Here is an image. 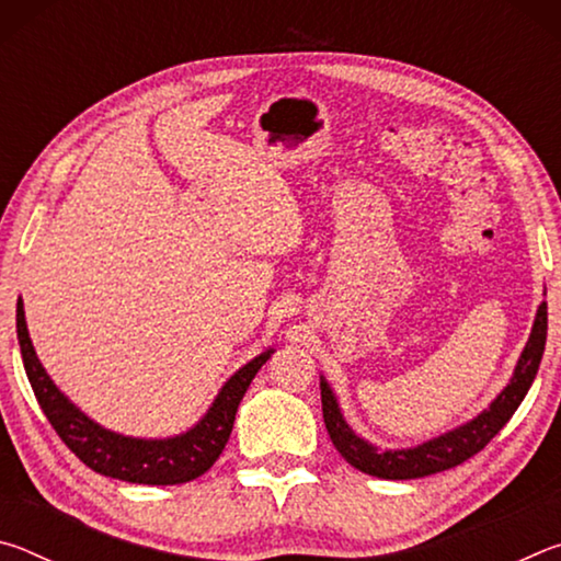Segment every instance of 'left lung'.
Here are the masks:
<instances>
[{
	"label": "left lung",
	"mask_w": 561,
	"mask_h": 561,
	"mask_svg": "<svg viewBox=\"0 0 561 561\" xmlns=\"http://www.w3.org/2000/svg\"><path fill=\"white\" fill-rule=\"evenodd\" d=\"M547 341V304L537 309L535 327L525 351L517 360L515 376H512L510 386L502 391L495 401L490 403L488 411H482L474 421L460 425L450 433L433 438L428 443L417 445L411 450H386L378 453L366 440L348 428L344 417L339 413L336 398L331 393L327 381H321V411H324V423L329 431V438L334 448L344 455V460L354 465L356 470L366 474H376V478L386 480H413L425 478V474L450 470L455 465L470 460L478 455L485 445L495 438L512 415H515L522 398L527 396L531 381H535L539 360L545 354Z\"/></svg>",
	"instance_id": "1"
}]
</instances>
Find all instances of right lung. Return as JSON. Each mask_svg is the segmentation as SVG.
<instances>
[{
    "label": "right lung",
    "mask_w": 561,
    "mask_h": 561,
    "mask_svg": "<svg viewBox=\"0 0 561 561\" xmlns=\"http://www.w3.org/2000/svg\"><path fill=\"white\" fill-rule=\"evenodd\" d=\"M16 339L36 401H39L44 415L49 417L56 435L66 443V448L83 465H89L91 470L106 474V478L138 482V485H180V482H190L210 470L225 450L227 438H230L237 405H240L242 396L250 388L252 378L257 376L260 368L272 356V351H264V354L242 366L222 386L213 408L193 431L168 440H138L111 433L101 428L99 423L89 421L54 386L34 354L22 299L16 301Z\"/></svg>",
    "instance_id": "obj_1"
}]
</instances>
